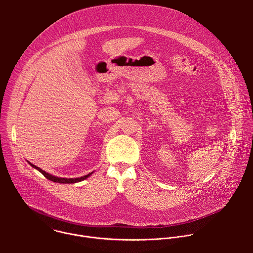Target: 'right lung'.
<instances>
[{"label":"right lung","mask_w":253,"mask_h":253,"mask_svg":"<svg viewBox=\"0 0 253 253\" xmlns=\"http://www.w3.org/2000/svg\"><path fill=\"white\" fill-rule=\"evenodd\" d=\"M30 163V162H29ZM30 165L32 166V167H34V168H36L37 170H39L47 179H49V180H51V181H53V182H57V183H76V182H80V181H82V180H84V179H86L87 177H89L92 173H89V174H87V175H85V176H83V177H80V178H61V177H56V176H53V175H51V174H49V173H46L44 170H42L41 168H39V167H37V166H35L34 164H31L30 163Z\"/></svg>","instance_id":"right-lung-1"}]
</instances>
